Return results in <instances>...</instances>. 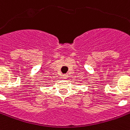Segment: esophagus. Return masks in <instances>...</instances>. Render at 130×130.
Returning a JSON list of instances; mask_svg holds the SVG:
<instances>
[{
    "label": "esophagus",
    "mask_w": 130,
    "mask_h": 130,
    "mask_svg": "<svg viewBox=\"0 0 130 130\" xmlns=\"http://www.w3.org/2000/svg\"><path fill=\"white\" fill-rule=\"evenodd\" d=\"M63 79H67V77H68V75H67V74L63 75Z\"/></svg>",
    "instance_id": "obj_1"
}]
</instances>
